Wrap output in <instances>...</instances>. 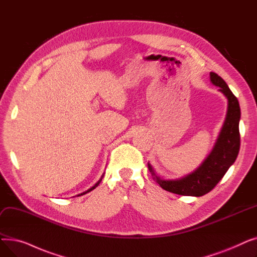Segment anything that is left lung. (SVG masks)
<instances>
[{"instance_id": "obj_1", "label": "left lung", "mask_w": 257, "mask_h": 257, "mask_svg": "<svg viewBox=\"0 0 257 257\" xmlns=\"http://www.w3.org/2000/svg\"><path fill=\"white\" fill-rule=\"evenodd\" d=\"M210 81L213 85L219 87V91L228 100L226 118L210 154L196 171L179 179L161 178L151 164L148 163L153 179L160 187L170 193L194 197H201L209 193L224 177L237 157L240 145L238 129L240 108L238 101L218 74L210 72Z\"/></svg>"}]
</instances>
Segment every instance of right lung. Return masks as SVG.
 I'll return each mask as SVG.
<instances>
[{"label": "right lung", "mask_w": 257, "mask_h": 257, "mask_svg": "<svg viewBox=\"0 0 257 257\" xmlns=\"http://www.w3.org/2000/svg\"><path fill=\"white\" fill-rule=\"evenodd\" d=\"M102 178H103V175H102V177H101V179H100V180H99V181H98V182H97V183H96V184H94V185H93V186H92V187H90V188H89V190H87V191H86V192H84V193H82V194H80V195H78V196H82V195H84V194H86V193H88V192H90V191H92V190H94V188H96V187H97V186H98V185H99V183H100V182H101V180H102Z\"/></svg>", "instance_id": "obj_1"}]
</instances>
